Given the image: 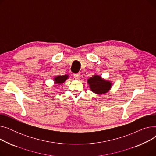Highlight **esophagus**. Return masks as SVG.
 Masks as SVG:
<instances>
[{"mask_svg":"<svg viewBox=\"0 0 156 156\" xmlns=\"http://www.w3.org/2000/svg\"><path fill=\"white\" fill-rule=\"evenodd\" d=\"M74 78H75L76 80H80L81 78V75L80 73H76L74 75Z\"/></svg>","mask_w":156,"mask_h":156,"instance_id":"esophagus-1","label":"esophagus"}]
</instances>
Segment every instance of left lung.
Masks as SVG:
<instances>
[{"mask_svg":"<svg viewBox=\"0 0 156 156\" xmlns=\"http://www.w3.org/2000/svg\"><path fill=\"white\" fill-rule=\"evenodd\" d=\"M92 91L95 94H102L108 92L111 88L110 81L102 80L101 76L95 75L87 81Z\"/></svg>","mask_w":156,"mask_h":156,"instance_id":"1","label":"left lung"}]
</instances>
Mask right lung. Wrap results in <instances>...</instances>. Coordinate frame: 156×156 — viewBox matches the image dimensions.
I'll list each match as a JSON object with an SVG mask.
<instances>
[{
    "label": "right lung",
    "mask_w": 156,
    "mask_h": 156,
    "mask_svg": "<svg viewBox=\"0 0 156 156\" xmlns=\"http://www.w3.org/2000/svg\"><path fill=\"white\" fill-rule=\"evenodd\" d=\"M68 76L67 75H64V76H58L54 78L55 80V83H63L64 81H65V80L68 78Z\"/></svg>",
    "instance_id": "obj_1"
}]
</instances>
